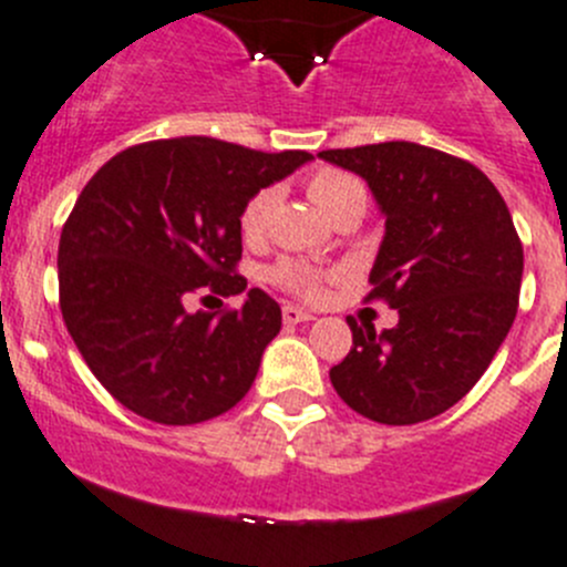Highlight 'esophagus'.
<instances>
[{"label": "esophagus", "instance_id": "34e87169", "mask_svg": "<svg viewBox=\"0 0 567 567\" xmlns=\"http://www.w3.org/2000/svg\"><path fill=\"white\" fill-rule=\"evenodd\" d=\"M282 319H285V324H301V321H313L316 316L308 313V310L296 308V305H285Z\"/></svg>", "mask_w": 567, "mask_h": 567}]
</instances>
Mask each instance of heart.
Returning a JSON list of instances; mask_svg holds the SVG:
<instances>
[{"label":"heart","instance_id":"heart-1","mask_svg":"<svg viewBox=\"0 0 567 567\" xmlns=\"http://www.w3.org/2000/svg\"><path fill=\"white\" fill-rule=\"evenodd\" d=\"M308 195L330 220L338 218V215L347 209H355L361 212V215L363 209H367V187H363L361 178H355L352 173L330 171V167H324V171L310 176ZM274 204H277V193H274V189H259V193H254L251 198L246 200V206L240 209L243 240L254 243L266 235ZM274 277H277L285 288L296 290V293L301 296L321 293V274L310 271V268L301 266V262L285 259V262H279V266L274 268Z\"/></svg>","mask_w":567,"mask_h":567}]
</instances>
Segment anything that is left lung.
<instances>
[{
	"instance_id": "obj_1",
	"label": "left lung",
	"mask_w": 567,
	"mask_h": 567,
	"mask_svg": "<svg viewBox=\"0 0 567 567\" xmlns=\"http://www.w3.org/2000/svg\"><path fill=\"white\" fill-rule=\"evenodd\" d=\"M372 189L385 235L369 299L396 310V327L352 330L330 380L352 411L383 425H414L456 405L517 316L523 246L495 184L464 158L416 142L321 151Z\"/></svg>"
}]
</instances>
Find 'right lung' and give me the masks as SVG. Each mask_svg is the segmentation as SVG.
Returning <instances> with one entry per match:
<instances>
[{"mask_svg":"<svg viewBox=\"0 0 567 567\" xmlns=\"http://www.w3.org/2000/svg\"><path fill=\"white\" fill-rule=\"evenodd\" d=\"M313 162L209 136L134 145L83 187L58 246L66 330L94 378L134 414L195 425L226 414L257 378L282 310L259 288L229 313L187 310L209 288L237 296L246 279L240 209L254 193Z\"/></svg>","mask_w":567,"mask_h":567,"instance_id":"right-lung-1","label":"right lung"}]
</instances>
